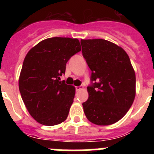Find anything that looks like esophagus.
I'll list each match as a JSON object with an SVG mask.
<instances>
[{
	"label": "esophagus",
	"mask_w": 154,
	"mask_h": 154,
	"mask_svg": "<svg viewBox=\"0 0 154 154\" xmlns=\"http://www.w3.org/2000/svg\"><path fill=\"white\" fill-rule=\"evenodd\" d=\"M83 89V85H80V86H76L75 87V90L78 92V91L81 90V89Z\"/></svg>",
	"instance_id": "1"
}]
</instances>
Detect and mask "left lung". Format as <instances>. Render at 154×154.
<instances>
[{"mask_svg":"<svg viewBox=\"0 0 154 154\" xmlns=\"http://www.w3.org/2000/svg\"><path fill=\"white\" fill-rule=\"evenodd\" d=\"M80 42L92 71L84 112L94 124H113L126 115L135 98L136 75L130 58L122 48L104 39Z\"/></svg>","mask_w":154,"mask_h":154,"instance_id":"left-lung-1","label":"left lung"}]
</instances>
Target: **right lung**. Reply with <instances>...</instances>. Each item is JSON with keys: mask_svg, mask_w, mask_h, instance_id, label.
I'll list each match as a JSON object with an SVG mask.
<instances>
[{"mask_svg": "<svg viewBox=\"0 0 154 154\" xmlns=\"http://www.w3.org/2000/svg\"><path fill=\"white\" fill-rule=\"evenodd\" d=\"M80 51L78 39L55 37L39 42L24 58L19 90L30 115L41 124L55 126L67 119L75 89L60 76Z\"/></svg>", "mask_w": 154, "mask_h": 154, "instance_id": "1", "label": "right lung"}]
</instances>
